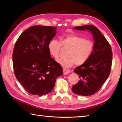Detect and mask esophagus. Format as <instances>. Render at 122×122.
<instances>
[{"label": "esophagus", "mask_w": 122, "mask_h": 122, "mask_svg": "<svg viewBox=\"0 0 122 122\" xmlns=\"http://www.w3.org/2000/svg\"><path fill=\"white\" fill-rule=\"evenodd\" d=\"M63 73L64 75H66L67 74H69V73H70V71L68 70H66V69H63Z\"/></svg>", "instance_id": "esophagus-1"}]
</instances>
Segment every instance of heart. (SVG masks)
Here are the masks:
<instances>
[{
	"instance_id": "heart-1",
	"label": "heart",
	"mask_w": 122,
	"mask_h": 122,
	"mask_svg": "<svg viewBox=\"0 0 122 122\" xmlns=\"http://www.w3.org/2000/svg\"><path fill=\"white\" fill-rule=\"evenodd\" d=\"M61 46L69 48L66 58L59 59L58 63L65 68L72 67L73 65L81 66L89 59L93 50V42L82 37L74 34L62 37L59 42L52 39L48 44V49L53 57L58 59Z\"/></svg>"
}]
</instances>
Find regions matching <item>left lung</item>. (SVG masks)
<instances>
[{
	"instance_id": "1",
	"label": "left lung",
	"mask_w": 122,
	"mask_h": 122,
	"mask_svg": "<svg viewBox=\"0 0 122 122\" xmlns=\"http://www.w3.org/2000/svg\"><path fill=\"white\" fill-rule=\"evenodd\" d=\"M74 29L89 31L93 36L94 44L89 59L74 70L80 80L72 90L77 95L91 96L100 90L110 75L112 62L111 48L100 30L92 25L76 26Z\"/></svg>"
}]
</instances>
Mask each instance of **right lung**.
Returning <instances> with one entry per match:
<instances>
[{
	"mask_svg": "<svg viewBox=\"0 0 122 122\" xmlns=\"http://www.w3.org/2000/svg\"><path fill=\"white\" fill-rule=\"evenodd\" d=\"M56 30L55 27L35 25L23 32L15 44L12 59L15 77L32 95L50 92L56 78L63 74L61 66L51 57L48 49Z\"/></svg>",
	"mask_w": 122,
	"mask_h": 122,
	"instance_id": "add662e5",
	"label": "right lung"
}]
</instances>
